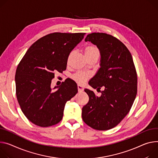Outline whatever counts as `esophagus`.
<instances>
[{
  "mask_svg": "<svg viewBox=\"0 0 158 158\" xmlns=\"http://www.w3.org/2000/svg\"><path fill=\"white\" fill-rule=\"evenodd\" d=\"M77 90H78L79 92H82V91H83L84 88H83L82 86H81V85H77Z\"/></svg>",
  "mask_w": 158,
  "mask_h": 158,
  "instance_id": "1",
  "label": "esophagus"
}]
</instances>
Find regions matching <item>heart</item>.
Here are the masks:
<instances>
[{
    "mask_svg": "<svg viewBox=\"0 0 158 158\" xmlns=\"http://www.w3.org/2000/svg\"><path fill=\"white\" fill-rule=\"evenodd\" d=\"M85 55L86 56L87 59L90 58V57L99 56L100 52L98 48L94 45H89L87 46L84 49ZM91 75L89 73H84V72H78L74 74L72 78H73L75 81H76L79 84H84L89 77Z\"/></svg>",
    "mask_w": 158,
    "mask_h": 158,
    "instance_id": "1",
    "label": "heart"
}]
</instances>
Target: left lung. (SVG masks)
Wrapping results in <instances>:
<instances>
[{
    "mask_svg": "<svg viewBox=\"0 0 158 158\" xmlns=\"http://www.w3.org/2000/svg\"><path fill=\"white\" fill-rule=\"evenodd\" d=\"M85 41L97 46L101 55L100 68L89 84L100 89L97 96L88 89V103L82 109L83 121L98 131L117 126L130 111L137 91V76L131 52L122 41L110 35L93 33Z\"/></svg>",
    "mask_w": 158,
    "mask_h": 158,
    "instance_id": "obj_1",
    "label": "left lung"
}]
</instances>
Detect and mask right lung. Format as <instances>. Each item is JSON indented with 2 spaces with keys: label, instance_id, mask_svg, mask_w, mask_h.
I'll return each instance as SVG.
<instances>
[{
  "label": "right lung",
  "instance_id": "right-lung-1",
  "mask_svg": "<svg viewBox=\"0 0 158 158\" xmlns=\"http://www.w3.org/2000/svg\"><path fill=\"white\" fill-rule=\"evenodd\" d=\"M85 34L53 33L43 36L29 48L18 64L16 96L23 113L33 123L47 127L62 119L66 102L77 93V84L67 79L52 89V80L56 72L66 69L70 53Z\"/></svg>",
  "mask_w": 158,
  "mask_h": 158
}]
</instances>
